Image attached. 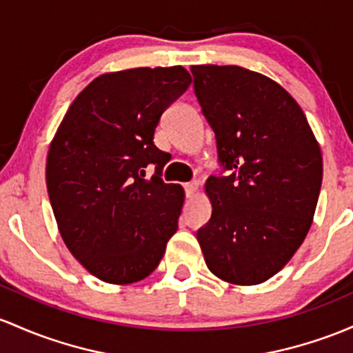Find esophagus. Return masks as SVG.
<instances>
[{"instance_id":"1","label":"esophagus","mask_w":353,"mask_h":353,"mask_svg":"<svg viewBox=\"0 0 353 353\" xmlns=\"http://www.w3.org/2000/svg\"><path fill=\"white\" fill-rule=\"evenodd\" d=\"M184 189H185V196H188L189 199H192V197L197 194V191H199V184H197L196 181H192V183L184 184Z\"/></svg>"}]
</instances>
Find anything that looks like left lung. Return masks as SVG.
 <instances>
[{
  "instance_id": "1",
  "label": "left lung",
  "mask_w": 353,
  "mask_h": 353,
  "mask_svg": "<svg viewBox=\"0 0 353 353\" xmlns=\"http://www.w3.org/2000/svg\"><path fill=\"white\" fill-rule=\"evenodd\" d=\"M194 92L230 174L209 177L211 219L197 231L209 271L259 285L312 226L323 159L303 110L280 83L238 65H192Z\"/></svg>"
}]
</instances>
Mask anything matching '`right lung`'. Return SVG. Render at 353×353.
Returning a JSON list of instances; mask_svg holds the SVG:
<instances>
[{"label":"right lung","mask_w":353,"mask_h":353,"mask_svg":"<svg viewBox=\"0 0 353 353\" xmlns=\"http://www.w3.org/2000/svg\"><path fill=\"white\" fill-rule=\"evenodd\" d=\"M176 67L102 73L77 95L46 157V188L70 253L99 280H144L177 231L184 189L164 184L154 145L162 112L191 85ZM147 165L157 172L145 179Z\"/></svg>","instance_id":"add662e5"}]
</instances>
